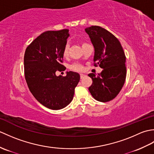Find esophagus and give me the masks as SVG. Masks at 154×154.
Masks as SVG:
<instances>
[{"label":"esophagus","instance_id":"1","mask_svg":"<svg viewBox=\"0 0 154 154\" xmlns=\"http://www.w3.org/2000/svg\"><path fill=\"white\" fill-rule=\"evenodd\" d=\"M80 77H81V79H83L85 77V75H83V74H81L80 75Z\"/></svg>","mask_w":154,"mask_h":154}]
</instances>
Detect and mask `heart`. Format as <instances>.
Instances as JSON below:
<instances>
[{
    "label": "heart",
    "instance_id": "b5f03b06",
    "mask_svg": "<svg viewBox=\"0 0 154 154\" xmlns=\"http://www.w3.org/2000/svg\"><path fill=\"white\" fill-rule=\"evenodd\" d=\"M88 44L87 43H82V47ZM62 55H63V57L64 58H66L68 57L69 55V45L67 44L65 45V46L63 49V51H62ZM70 69L71 70L75 71H83L84 70V67L82 65L79 63H73L70 66Z\"/></svg>",
    "mask_w": 154,
    "mask_h": 154
}]
</instances>
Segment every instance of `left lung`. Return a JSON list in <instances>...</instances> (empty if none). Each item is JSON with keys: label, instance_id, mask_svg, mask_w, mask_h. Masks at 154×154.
I'll use <instances>...</instances> for the list:
<instances>
[{"label": "left lung", "instance_id": "obj_1", "mask_svg": "<svg viewBox=\"0 0 154 154\" xmlns=\"http://www.w3.org/2000/svg\"><path fill=\"white\" fill-rule=\"evenodd\" d=\"M85 31L94 48V65L103 69L97 75H88L93 80L89 91L94 99L109 102L119 94L125 82V54L119 40L104 28L92 26Z\"/></svg>", "mask_w": 154, "mask_h": 154}]
</instances>
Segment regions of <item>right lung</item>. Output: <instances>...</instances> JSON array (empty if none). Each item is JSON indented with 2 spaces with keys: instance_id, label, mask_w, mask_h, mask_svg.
I'll return each mask as SVG.
<instances>
[{
  "instance_id": "add662e5",
  "label": "right lung",
  "mask_w": 154,
  "mask_h": 154,
  "mask_svg": "<svg viewBox=\"0 0 154 154\" xmlns=\"http://www.w3.org/2000/svg\"><path fill=\"white\" fill-rule=\"evenodd\" d=\"M68 32L67 29L45 32L24 54V75L29 89L39 103L52 110L63 109L71 102L80 80L79 74L73 71L65 77L55 75L66 69L62 64V51L69 36Z\"/></svg>"
}]
</instances>
